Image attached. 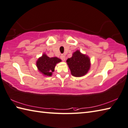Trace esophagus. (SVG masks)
I'll return each mask as SVG.
<instances>
[{"label":"esophagus","mask_w":128,"mask_h":128,"mask_svg":"<svg viewBox=\"0 0 128 128\" xmlns=\"http://www.w3.org/2000/svg\"><path fill=\"white\" fill-rule=\"evenodd\" d=\"M60 58H61V59L63 61H64L65 60H66V57H65V56L64 54H62L61 56H60Z\"/></svg>","instance_id":"obj_1"}]
</instances>
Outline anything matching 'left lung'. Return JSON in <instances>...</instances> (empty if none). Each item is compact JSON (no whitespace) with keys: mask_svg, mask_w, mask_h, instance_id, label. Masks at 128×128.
Here are the masks:
<instances>
[{"mask_svg":"<svg viewBox=\"0 0 128 128\" xmlns=\"http://www.w3.org/2000/svg\"><path fill=\"white\" fill-rule=\"evenodd\" d=\"M71 73L74 77H81L88 74L91 67L90 58L79 50L72 54V56L66 61Z\"/></svg>","mask_w":128,"mask_h":128,"instance_id":"left-lung-1","label":"left lung"}]
</instances>
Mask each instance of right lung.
<instances>
[{"label":"right lung","instance_id":"add662e5","mask_svg":"<svg viewBox=\"0 0 128 128\" xmlns=\"http://www.w3.org/2000/svg\"><path fill=\"white\" fill-rule=\"evenodd\" d=\"M61 61V59L56 57L50 58L46 54H43L36 61V66L38 71L43 75L51 76L53 72L54 71L56 64Z\"/></svg>","mask_w":128,"mask_h":128}]
</instances>
